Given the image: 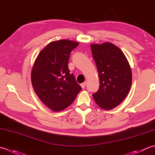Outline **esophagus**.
I'll use <instances>...</instances> for the list:
<instances>
[{
	"mask_svg": "<svg viewBox=\"0 0 155 155\" xmlns=\"http://www.w3.org/2000/svg\"><path fill=\"white\" fill-rule=\"evenodd\" d=\"M86 81H85V82H84V83H82L81 84V87L82 89H84L85 87H86Z\"/></svg>",
	"mask_w": 155,
	"mask_h": 155,
	"instance_id": "obj_1",
	"label": "esophagus"
}]
</instances>
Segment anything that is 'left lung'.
<instances>
[{"label": "left lung", "mask_w": 155, "mask_h": 155, "mask_svg": "<svg viewBox=\"0 0 155 155\" xmlns=\"http://www.w3.org/2000/svg\"><path fill=\"white\" fill-rule=\"evenodd\" d=\"M91 49L100 83L93 97L101 108L112 110L124 100L130 89V65L123 52L111 43L91 44Z\"/></svg>", "instance_id": "left-lung-1"}]
</instances>
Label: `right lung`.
<instances>
[{
	"label": "right lung",
	"mask_w": 155,
	"mask_h": 155,
	"mask_svg": "<svg viewBox=\"0 0 155 155\" xmlns=\"http://www.w3.org/2000/svg\"><path fill=\"white\" fill-rule=\"evenodd\" d=\"M78 45L65 39L51 42L35 61L31 71L33 89L41 101L53 111L68 108L81 90L68 69L70 53Z\"/></svg>",
	"instance_id": "right-lung-1"
}]
</instances>
